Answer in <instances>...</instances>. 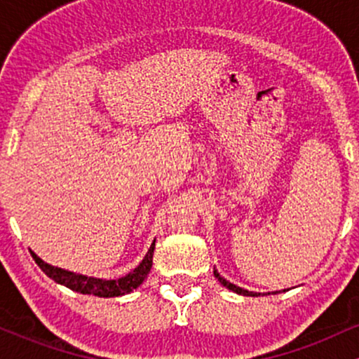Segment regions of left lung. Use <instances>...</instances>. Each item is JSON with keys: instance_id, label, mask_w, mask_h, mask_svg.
<instances>
[{"instance_id": "1", "label": "left lung", "mask_w": 359, "mask_h": 359, "mask_svg": "<svg viewBox=\"0 0 359 359\" xmlns=\"http://www.w3.org/2000/svg\"><path fill=\"white\" fill-rule=\"evenodd\" d=\"M214 277L219 280L221 285H224L226 288H229V290L236 292V294H240V295H246V297H258V295H262V294H257V292H248V290H245V288H241V287L234 285V283H231V282H228V280L217 273V270H214Z\"/></svg>"}]
</instances>
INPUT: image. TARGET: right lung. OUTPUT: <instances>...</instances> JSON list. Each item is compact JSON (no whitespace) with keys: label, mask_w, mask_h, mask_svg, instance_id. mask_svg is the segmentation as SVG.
<instances>
[{"label":"right lung","mask_w":359,"mask_h":359,"mask_svg":"<svg viewBox=\"0 0 359 359\" xmlns=\"http://www.w3.org/2000/svg\"><path fill=\"white\" fill-rule=\"evenodd\" d=\"M154 250H155V241L151 243L150 250L145 255V258L142 259V263L135 269L133 271L125 275V277L118 280H102V278H94V277H86V275L74 273V271H67L59 266H52L48 263H45L42 258H39L34 251H30L32 257H34L36 265L42 269V271L47 277H50L53 282L65 285L71 290L79 292V294H88V295H97V297H119V295H125L133 292L135 288L140 287L143 283V280L147 278L148 271L151 269V263H154Z\"/></svg>","instance_id":"obj_1"}]
</instances>
